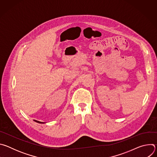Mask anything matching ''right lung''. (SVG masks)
I'll return each mask as SVG.
<instances>
[{"label":"right lung","mask_w":157,"mask_h":157,"mask_svg":"<svg viewBox=\"0 0 157 157\" xmlns=\"http://www.w3.org/2000/svg\"><path fill=\"white\" fill-rule=\"evenodd\" d=\"M34 121H35V122H36L40 123V124H43V122H40V121H36V120H34Z\"/></svg>","instance_id":"right-lung-1"}]
</instances>
